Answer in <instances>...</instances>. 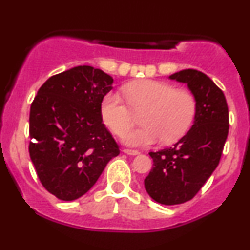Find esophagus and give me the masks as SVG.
<instances>
[{
  "instance_id": "obj_1",
  "label": "esophagus",
  "mask_w": 250,
  "mask_h": 250,
  "mask_svg": "<svg viewBox=\"0 0 250 250\" xmlns=\"http://www.w3.org/2000/svg\"><path fill=\"white\" fill-rule=\"evenodd\" d=\"M123 153H125L128 155H133V156H135V155H139L140 151L139 150H131V149H123Z\"/></svg>"
}]
</instances>
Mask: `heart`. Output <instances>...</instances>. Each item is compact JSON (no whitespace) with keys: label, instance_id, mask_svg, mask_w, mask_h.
Here are the masks:
<instances>
[{"label":"heart","instance_id":"b5f03b06","mask_svg":"<svg viewBox=\"0 0 250 250\" xmlns=\"http://www.w3.org/2000/svg\"><path fill=\"white\" fill-rule=\"evenodd\" d=\"M127 101L119 94L109 93L101 103V116L107 127L123 136L134 125V110L141 114L143 127L123 137L129 146L142 147L162 141L173 143L181 139L194 121L196 101L190 91L176 89L167 82L145 80L129 83L123 88Z\"/></svg>","mask_w":250,"mask_h":250}]
</instances>
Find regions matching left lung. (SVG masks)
Segmentation results:
<instances>
[{
	"mask_svg": "<svg viewBox=\"0 0 250 250\" xmlns=\"http://www.w3.org/2000/svg\"><path fill=\"white\" fill-rule=\"evenodd\" d=\"M169 79L186 83L194 95V123L173 147L149 153L154 167L145 179V188L156 202L173 206L193 199L219 166L229 114L223 91L202 71L185 69Z\"/></svg>",
	"mask_w": 250,
	"mask_h": 250,
	"instance_id": "8db88e82",
	"label": "left lung"
}]
</instances>
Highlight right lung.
Here are the masks:
<instances>
[{
	"label": "right lung",
	"mask_w": 250,
	"mask_h": 250,
	"mask_svg": "<svg viewBox=\"0 0 250 250\" xmlns=\"http://www.w3.org/2000/svg\"><path fill=\"white\" fill-rule=\"evenodd\" d=\"M113 77L79 65L49 77L30 107L29 154L42 186L63 201L81 197L120 154L102 122Z\"/></svg>",
	"instance_id": "right-lung-1"
}]
</instances>
